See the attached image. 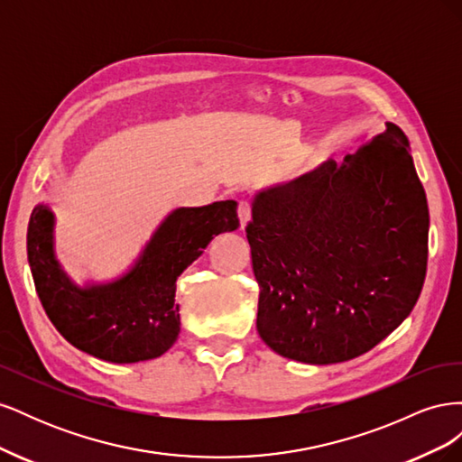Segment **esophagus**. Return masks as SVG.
I'll use <instances>...</instances> for the list:
<instances>
[{
  "mask_svg": "<svg viewBox=\"0 0 462 462\" xmlns=\"http://www.w3.org/2000/svg\"><path fill=\"white\" fill-rule=\"evenodd\" d=\"M236 212H239L241 227L245 229V227H246V223L250 221V204H248L246 200H241V202H239V209H236Z\"/></svg>",
  "mask_w": 462,
  "mask_h": 462,
  "instance_id": "obj_1",
  "label": "esophagus"
}]
</instances>
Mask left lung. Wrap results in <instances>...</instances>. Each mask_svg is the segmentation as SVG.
I'll return each mask as SVG.
<instances>
[{
  "instance_id": "obj_1",
  "label": "left lung",
  "mask_w": 462,
  "mask_h": 462,
  "mask_svg": "<svg viewBox=\"0 0 462 462\" xmlns=\"http://www.w3.org/2000/svg\"><path fill=\"white\" fill-rule=\"evenodd\" d=\"M428 229L426 192L395 123L343 163L258 190L246 239L262 341L318 366L368 353L420 297Z\"/></svg>"
}]
</instances>
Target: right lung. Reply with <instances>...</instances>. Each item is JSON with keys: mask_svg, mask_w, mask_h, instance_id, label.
I'll return each instance as SVG.
<instances>
[{"mask_svg": "<svg viewBox=\"0 0 462 462\" xmlns=\"http://www.w3.org/2000/svg\"><path fill=\"white\" fill-rule=\"evenodd\" d=\"M239 227L235 200L175 208L146 241L127 272L79 285L55 256V214L36 204L26 253L42 306L79 351L116 365L158 358L179 337L175 282L219 233Z\"/></svg>", "mask_w": 462, "mask_h": 462, "instance_id": "right-lung-1", "label": "right lung"}]
</instances>
